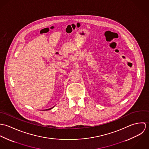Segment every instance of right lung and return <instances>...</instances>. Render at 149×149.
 I'll return each instance as SVG.
<instances>
[{
  "instance_id": "obj_1",
  "label": "right lung",
  "mask_w": 149,
  "mask_h": 149,
  "mask_svg": "<svg viewBox=\"0 0 149 149\" xmlns=\"http://www.w3.org/2000/svg\"><path fill=\"white\" fill-rule=\"evenodd\" d=\"M53 107H53L52 108H49V109H45V110H49V109H52Z\"/></svg>"
}]
</instances>
